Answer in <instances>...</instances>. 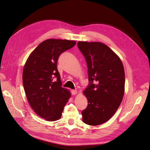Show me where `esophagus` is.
<instances>
[{
	"label": "esophagus",
	"mask_w": 150,
	"mask_h": 150,
	"mask_svg": "<svg viewBox=\"0 0 150 150\" xmlns=\"http://www.w3.org/2000/svg\"><path fill=\"white\" fill-rule=\"evenodd\" d=\"M77 93L78 92H77L76 90H72L71 91V93L72 95H76L77 94Z\"/></svg>",
	"instance_id": "34e87169"
}]
</instances>
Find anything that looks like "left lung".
Wrapping results in <instances>:
<instances>
[{"instance_id": "8db88e82", "label": "left lung", "mask_w": 150, "mask_h": 150, "mask_svg": "<svg viewBox=\"0 0 150 150\" xmlns=\"http://www.w3.org/2000/svg\"><path fill=\"white\" fill-rule=\"evenodd\" d=\"M88 66L89 84L84 91L88 106L82 111L84 123L97 126L115 115L125 93V75L122 63L103 43L78 42Z\"/></svg>"}]
</instances>
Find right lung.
Returning <instances> with one entry per match:
<instances>
[{
  "mask_svg": "<svg viewBox=\"0 0 150 150\" xmlns=\"http://www.w3.org/2000/svg\"><path fill=\"white\" fill-rule=\"evenodd\" d=\"M76 44L66 39L44 40L24 65L22 81L27 99L36 114L46 121L59 120L71 97L69 91L62 87L57 62L61 54Z\"/></svg>",
  "mask_w": 150,
  "mask_h": 150,
  "instance_id": "add662e5",
  "label": "right lung"
}]
</instances>
